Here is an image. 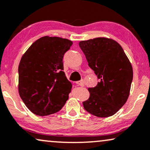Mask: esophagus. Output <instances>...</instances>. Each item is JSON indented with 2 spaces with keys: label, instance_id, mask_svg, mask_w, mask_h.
<instances>
[{
  "label": "esophagus",
  "instance_id": "obj_1",
  "mask_svg": "<svg viewBox=\"0 0 150 150\" xmlns=\"http://www.w3.org/2000/svg\"><path fill=\"white\" fill-rule=\"evenodd\" d=\"M76 84L78 86H84V80H82L81 81H78V82H76Z\"/></svg>",
  "mask_w": 150,
  "mask_h": 150
}]
</instances>
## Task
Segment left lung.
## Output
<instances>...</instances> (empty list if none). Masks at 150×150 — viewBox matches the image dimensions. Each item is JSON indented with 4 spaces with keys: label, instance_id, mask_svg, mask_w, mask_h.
Returning a JSON list of instances; mask_svg holds the SVG:
<instances>
[{
    "label": "left lung",
    "instance_id": "8db88e82",
    "mask_svg": "<svg viewBox=\"0 0 150 150\" xmlns=\"http://www.w3.org/2000/svg\"><path fill=\"white\" fill-rule=\"evenodd\" d=\"M79 45L88 65L100 82L88 88L90 96L82 103L90 114L98 117L115 115L127 102L133 80V68L118 42L107 38L82 40Z\"/></svg>",
    "mask_w": 150,
    "mask_h": 150
}]
</instances>
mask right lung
I'll list each match as a JSON object with an SVG mask.
<instances>
[{"label":"right lung","mask_w":150,"mask_h":150,"mask_svg":"<svg viewBox=\"0 0 150 150\" xmlns=\"http://www.w3.org/2000/svg\"><path fill=\"white\" fill-rule=\"evenodd\" d=\"M73 42L59 37L44 36L35 41L21 57L18 90L33 114L47 116L64 107L71 91L63 58Z\"/></svg>","instance_id":"obj_1"}]
</instances>
